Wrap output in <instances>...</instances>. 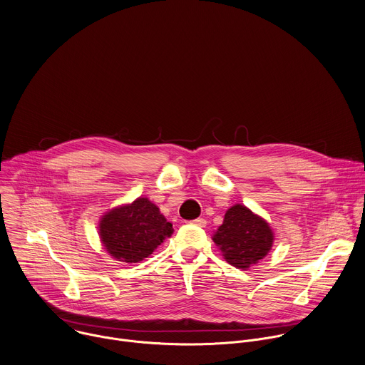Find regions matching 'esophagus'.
<instances>
[{
  "instance_id": "34e87169",
  "label": "esophagus",
  "mask_w": 365,
  "mask_h": 365,
  "mask_svg": "<svg viewBox=\"0 0 365 365\" xmlns=\"http://www.w3.org/2000/svg\"><path fill=\"white\" fill-rule=\"evenodd\" d=\"M192 223L196 225V226H199V227H205V226H206V220H205L203 217H197V219L192 220Z\"/></svg>"
}]
</instances>
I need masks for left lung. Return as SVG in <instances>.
Returning a JSON list of instances; mask_svg holds the SVG:
<instances>
[{
	"mask_svg": "<svg viewBox=\"0 0 365 365\" xmlns=\"http://www.w3.org/2000/svg\"><path fill=\"white\" fill-rule=\"evenodd\" d=\"M213 242L220 247L229 264L246 270L269 253L273 232L262 217L246 206L236 205L226 212Z\"/></svg>",
	"mask_w": 365,
	"mask_h": 365,
	"instance_id": "8db88e82",
	"label": "left lung"
}]
</instances>
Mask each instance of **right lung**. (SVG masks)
I'll return each instance as SVG.
<instances>
[{"instance_id": "1", "label": "right lung", "mask_w": 365, "mask_h": 365, "mask_svg": "<svg viewBox=\"0 0 365 365\" xmlns=\"http://www.w3.org/2000/svg\"><path fill=\"white\" fill-rule=\"evenodd\" d=\"M173 233L172 223L145 197L105 215L99 235L110 256L125 263H139Z\"/></svg>"}]
</instances>
